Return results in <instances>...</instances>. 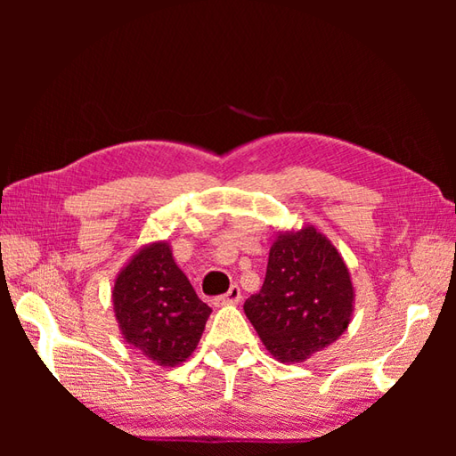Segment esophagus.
Returning a JSON list of instances; mask_svg holds the SVG:
<instances>
[{"instance_id": "obj_1", "label": "esophagus", "mask_w": 456, "mask_h": 456, "mask_svg": "<svg viewBox=\"0 0 456 456\" xmlns=\"http://www.w3.org/2000/svg\"><path fill=\"white\" fill-rule=\"evenodd\" d=\"M241 302V289H239V285H231V289L227 293H223V296L215 297V305H233Z\"/></svg>"}]
</instances>
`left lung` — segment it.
Listing matches in <instances>:
<instances>
[{
    "instance_id": "8db88e82",
    "label": "left lung",
    "mask_w": 456,
    "mask_h": 456,
    "mask_svg": "<svg viewBox=\"0 0 456 456\" xmlns=\"http://www.w3.org/2000/svg\"><path fill=\"white\" fill-rule=\"evenodd\" d=\"M350 269L314 225L277 231L265 281L243 310L275 360L297 364L334 344L354 314Z\"/></svg>"
}]
</instances>
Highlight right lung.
<instances>
[{
    "label": "right lung",
    "instance_id": "1",
    "mask_svg": "<svg viewBox=\"0 0 456 456\" xmlns=\"http://www.w3.org/2000/svg\"><path fill=\"white\" fill-rule=\"evenodd\" d=\"M112 305L125 342L165 368L183 364L197 350L211 315L168 241L146 243L126 261L114 280Z\"/></svg>",
    "mask_w": 456,
    "mask_h": 456
}]
</instances>
